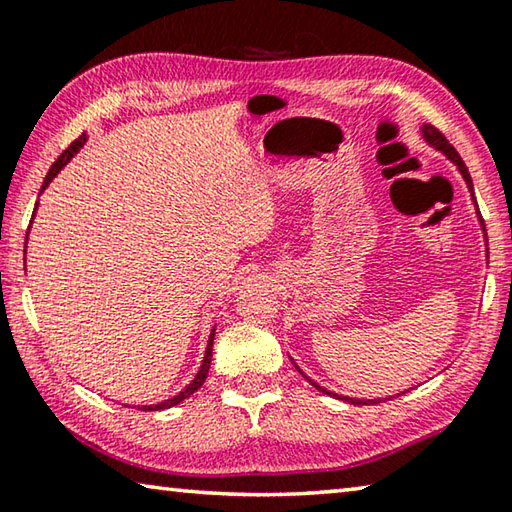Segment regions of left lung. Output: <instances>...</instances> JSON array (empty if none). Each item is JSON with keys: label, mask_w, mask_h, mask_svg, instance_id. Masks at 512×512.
I'll return each instance as SVG.
<instances>
[{"label": "left lung", "mask_w": 512, "mask_h": 512, "mask_svg": "<svg viewBox=\"0 0 512 512\" xmlns=\"http://www.w3.org/2000/svg\"><path fill=\"white\" fill-rule=\"evenodd\" d=\"M422 137L424 140H427L433 149H438V151H443L449 160H452L456 167H458V171H461V176L465 178V185H467V189H470V194H472V201H474V187H472V178H470V171H467V167H465V162L461 160V155H458V151L454 149L452 144L447 142V137L438 131L436 126H431V124H424L422 126ZM476 203V201H474ZM476 214H479V221H481V228H483V235H485V223H483V216H481V212H479V205H476ZM485 244H488V235H485ZM293 366H296V363H293ZM298 368V366H296ZM298 372H302L300 368H298ZM302 377H307L305 372H302ZM307 381L311 386H316L320 393H327V395H332V397H339V400H345V402H350V404H377V402H381V400H354V397H341V395H336V393H329V391H325L323 386H318L316 381H311L309 377H307Z\"/></svg>", "instance_id": "1"}]
</instances>
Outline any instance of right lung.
I'll return each mask as SVG.
<instances>
[{"label": "right lung", "mask_w": 512, "mask_h": 512, "mask_svg": "<svg viewBox=\"0 0 512 512\" xmlns=\"http://www.w3.org/2000/svg\"><path fill=\"white\" fill-rule=\"evenodd\" d=\"M85 144V133L79 137V140H74L72 144L67 146V149L58 155V160L51 164V169L47 171V178H45V183H42V187H40V192H45V187H49V183L51 180H54L56 176H58V171L65 167V164L74 158V153L81 149V146ZM36 207H38V203H36ZM29 237V235H27ZM212 343H214V329H212V334H210V341H207V350H205V357H203V363H201V370L196 372V377L192 379V384L189 386H185V391H180L178 395H173L171 400H164V402H160V404H149V406H137V409L140 411H162V409H171V406H176V404H180L183 400H187L189 395L192 393H196L198 388L203 386V381L207 379V372H210V363H212Z\"/></svg>", "instance_id": "1"}]
</instances>
